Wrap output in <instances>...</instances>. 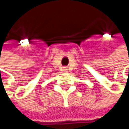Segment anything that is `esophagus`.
<instances>
[{
	"mask_svg": "<svg viewBox=\"0 0 129 129\" xmlns=\"http://www.w3.org/2000/svg\"><path fill=\"white\" fill-rule=\"evenodd\" d=\"M67 70H68V69H67V67H64V69H63V70H64V71H67Z\"/></svg>",
	"mask_w": 129,
	"mask_h": 129,
	"instance_id": "esophagus-1",
	"label": "esophagus"
}]
</instances>
